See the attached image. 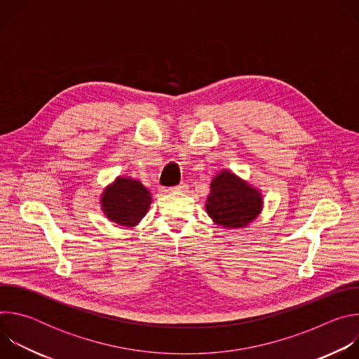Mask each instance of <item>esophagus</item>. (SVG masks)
<instances>
[{"label":"esophagus","instance_id":"1","mask_svg":"<svg viewBox=\"0 0 359 359\" xmlns=\"http://www.w3.org/2000/svg\"><path fill=\"white\" fill-rule=\"evenodd\" d=\"M187 184H177V186H173V187H169L168 191H173V193H184L187 191Z\"/></svg>","mask_w":359,"mask_h":359}]
</instances>
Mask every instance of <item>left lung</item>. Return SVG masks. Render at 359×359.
I'll use <instances>...</instances> for the list:
<instances>
[{
	"mask_svg": "<svg viewBox=\"0 0 359 359\" xmlns=\"http://www.w3.org/2000/svg\"><path fill=\"white\" fill-rule=\"evenodd\" d=\"M263 203L260 189L223 169L210 183L206 212L213 223L223 229H243L259 217Z\"/></svg>",
	"mask_w": 359,
	"mask_h": 359,
	"instance_id": "1",
	"label": "left lung"
}]
</instances>
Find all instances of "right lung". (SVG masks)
<instances>
[{
  "label": "right lung",
  "mask_w": 359,
  "mask_h": 359,
  "mask_svg": "<svg viewBox=\"0 0 359 359\" xmlns=\"http://www.w3.org/2000/svg\"><path fill=\"white\" fill-rule=\"evenodd\" d=\"M100 209L112 222L123 227H135L146 216L150 191L136 179L118 176L100 194Z\"/></svg>",
  "instance_id": "add662e5"
}]
</instances>
